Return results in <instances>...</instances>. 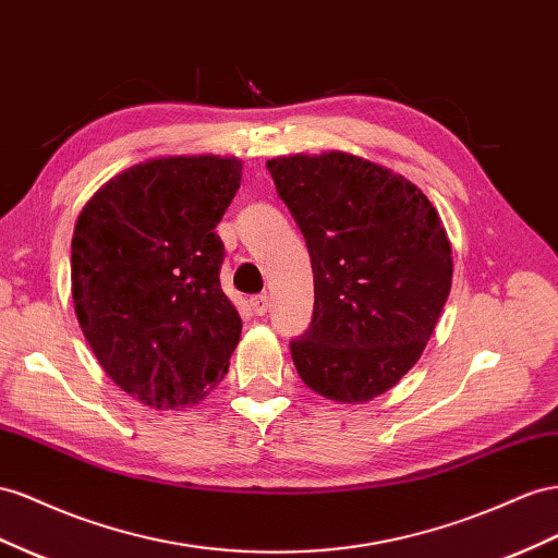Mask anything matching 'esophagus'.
I'll return each instance as SVG.
<instances>
[{
  "label": "esophagus",
  "mask_w": 558,
  "mask_h": 558,
  "mask_svg": "<svg viewBox=\"0 0 558 558\" xmlns=\"http://www.w3.org/2000/svg\"><path fill=\"white\" fill-rule=\"evenodd\" d=\"M251 310L255 316H265L269 310V295L260 293V295H253L251 298Z\"/></svg>",
  "instance_id": "1"
}]
</instances>
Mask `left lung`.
Listing matches in <instances>:
<instances>
[{
    "label": "left lung",
    "mask_w": 558,
    "mask_h": 558,
    "mask_svg": "<svg viewBox=\"0 0 558 558\" xmlns=\"http://www.w3.org/2000/svg\"><path fill=\"white\" fill-rule=\"evenodd\" d=\"M305 236L314 312L291 356L303 383L340 403L395 387L423 354L453 281L444 222L423 190L348 153L267 161Z\"/></svg>",
    "instance_id": "obj_1"
}]
</instances>
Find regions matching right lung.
Listing matches in <instances>:
<instances>
[{"label":"right lung","instance_id":"obj_1","mask_svg":"<svg viewBox=\"0 0 558 558\" xmlns=\"http://www.w3.org/2000/svg\"><path fill=\"white\" fill-rule=\"evenodd\" d=\"M236 157H161L117 173L72 236V300L102 371L157 411L199 403L230 368L242 316L220 289L216 225Z\"/></svg>","mask_w":558,"mask_h":558}]
</instances>
